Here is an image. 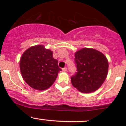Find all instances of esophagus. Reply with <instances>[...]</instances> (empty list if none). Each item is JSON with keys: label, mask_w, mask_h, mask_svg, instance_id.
Segmentation results:
<instances>
[{"label": "esophagus", "mask_w": 126, "mask_h": 126, "mask_svg": "<svg viewBox=\"0 0 126 126\" xmlns=\"http://www.w3.org/2000/svg\"><path fill=\"white\" fill-rule=\"evenodd\" d=\"M62 70L64 71V72H66V71H67V68H63V69H62Z\"/></svg>", "instance_id": "34e87169"}]
</instances>
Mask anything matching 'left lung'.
Here are the masks:
<instances>
[{
    "label": "left lung",
    "mask_w": 126,
    "mask_h": 126,
    "mask_svg": "<svg viewBox=\"0 0 126 126\" xmlns=\"http://www.w3.org/2000/svg\"><path fill=\"white\" fill-rule=\"evenodd\" d=\"M77 73L71 77L73 87L80 92L90 93L98 90L107 76L109 62L102 52L82 48L75 53Z\"/></svg>",
    "instance_id": "8db88e82"
}]
</instances>
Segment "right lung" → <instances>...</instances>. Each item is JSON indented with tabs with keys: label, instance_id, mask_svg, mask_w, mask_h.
<instances>
[{
	"label": "right lung",
	"instance_id": "add662e5",
	"mask_svg": "<svg viewBox=\"0 0 126 126\" xmlns=\"http://www.w3.org/2000/svg\"><path fill=\"white\" fill-rule=\"evenodd\" d=\"M52 55L53 52L43 45L32 46L23 53L20 59V70L24 81L30 87L43 91L54 83L62 69Z\"/></svg>",
	"mask_w": 126,
	"mask_h": 126
}]
</instances>
